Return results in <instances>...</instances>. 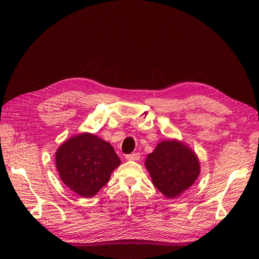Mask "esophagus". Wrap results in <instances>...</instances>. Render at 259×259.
Returning a JSON list of instances; mask_svg holds the SVG:
<instances>
[{"instance_id": "esophagus-1", "label": "esophagus", "mask_w": 259, "mask_h": 259, "mask_svg": "<svg viewBox=\"0 0 259 259\" xmlns=\"http://www.w3.org/2000/svg\"><path fill=\"white\" fill-rule=\"evenodd\" d=\"M140 157H141V154L137 153V152L126 155V159H127V160H139Z\"/></svg>"}]
</instances>
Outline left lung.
<instances>
[{"mask_svg":"<svg viewBox=\"0 0 259 259\" xmlns=\"http://www.w3.org/2000/svg\"><path fill=\"white\" fill-rule=\"evenodd\" d=\"M145 165L152 182L168 199H174L191 187L200 174L196 153L177 140L163 141L148 154Z\"/></svg>","mask_w":259,"mask_h":259,"instance_id":"left-lung-1","label":"left lung"}]
</instances>
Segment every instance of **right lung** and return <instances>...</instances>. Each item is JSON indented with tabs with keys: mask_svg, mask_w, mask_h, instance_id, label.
<instances>
[{
	"mask_svg": "<svg viewBox=\"0 0 259 259\" xmlns=\"http://www.w3.org/2000/svg\"><path fill=\"white\" fill-rule=\"evenodd\" d=\"M55 160L62 182L83 198L97 195L120 164L109 143L88 132L63 143L56 152Z\"/></svg>",
	"mask_w": 259,
	"mask_h": 259,
	"instance_id": "1",
	"label": "right lung"
}]
</instances>
